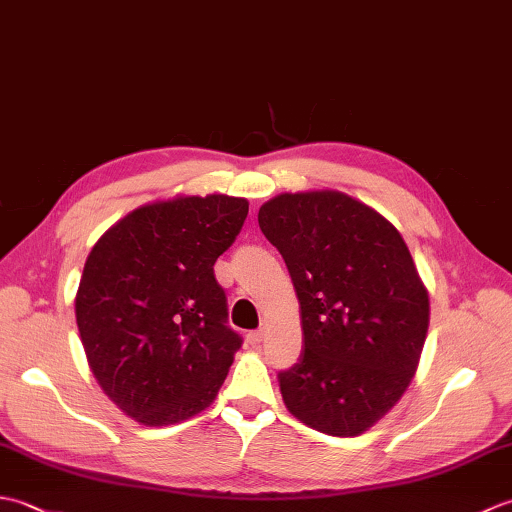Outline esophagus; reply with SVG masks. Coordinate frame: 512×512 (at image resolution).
I'll list each match as a JSON object with an SVG mask.
<instances>
[{
  "mask_svg": "<svg viewBox=\"0 0 512 512\" xmlns=\"http://www.w3.org/2000/svg\"><path fill=\"white\" fill-rule=\"evenodd\" d=\"M262 336H264V334H262V330H253V332H248V334H246V341L255 347V345L262 343Z\"/></svg>",
  "mask_w": 512,
  "mask_h": 512,
  "instance_id": "34e87169",
  "label": "esophagus"
}]
</instances>
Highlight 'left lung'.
Wrapping results in <instances>:
<instances>
[{
    "label": "left lung",
    "instance_id": "left-lung-1",
    "mask_svg": "<svg viewBox=\"0 0 512 512\" xmlns=\"http://www.w3.org/2000/svg\"><path fill=\"white\" fill-rule=\"evenodd\" d=\"M257 220L301 308L303 352L277 374L286 407L328 436H358L405 394L427 339L429 295L405 239L339 191L277 195Z\"/></svg>",
    "mask_w": 512,
    "mask_h": 512
}]
</instances>
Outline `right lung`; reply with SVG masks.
Returning <instances> with one entry per match:
<instances>
[{"instance_id":"add662e5","label":"right lung","mask_w":512,"mask_h":512,"mask_svg":"<svg viewBox=\"0 0 512 512\" xmlns=\"http://www.w3.org/2000/svg\"><path fill=\"white\" fill-rule=\"evenodd\" d=\"M246 215L231 195L149 204L85 262L74 303L85 356L105 394L147 427L209 407L242 347L213 266Z\"/></svg>"}]
</instances>
